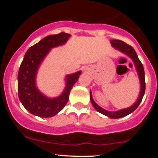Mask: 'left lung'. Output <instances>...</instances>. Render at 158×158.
<instances>
[{
    "instance_id": "1",
    "label": "left lung",
    "mask_w": 158,
    "mask_h": 158,
    "mask_svg": "<svg viewBox=\"0 0 158 158\" xmlns=\"http://www.w3.org/2000/svg\"><path fill=\"white\" fill-rule=\"evenodd\" d=\"M110 43L111 45L114 47V48H116L117 50H119L120 52H123L126 55L129 56L130 58L133 60L134 63H135L136 69H137V73H138L139 79V82H140V92H139V95L138 99H137V102H136L133 106H131L129 108H124V109H121L117 111H108L103 108L99 107L98 105L94 101L93 97H92L91 92L90 91V102H91L92 105L94 107L96 110H97L99 113L104 114V115L107 116V117H110L111 119H118L121 118V117H126V116L128 115L134 110H135L137 108V107L139 106V105L140 104L141 101H142L143 96H144L145 90H146V82H145V73H144V68H143V64L141 63V61H139L138 56L137 55V52L134 48L131 46H130L129 44H126V42H123V41L120 40H110Z\"/></svg>"
}]
</instances>
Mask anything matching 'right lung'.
<instances>
[{"label":"right lung","instance_id":"1","mask_svg":"<svg viewBox=\"0 0 158 158\" xmlns=\"http://www.w3.org/2000/svg\"><path fill=\"white\" fill-rule=\"evenodd\" d=\"M70 35L60 32L44 38L30 47L25 53L18 74L19 97L26 109L40 117H52L61 111L68 102L73 85L79 79L81 71L68 75L63 93L56 98H48L39 91L35 77L39 65L51 48L64 44Z\"/></svg>","mask_w":158,"mask_h":158}]
</instances>
